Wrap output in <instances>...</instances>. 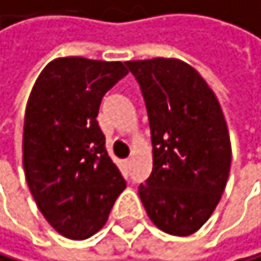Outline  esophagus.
Masks as SVG:
<instances>
[{
	"label": "esophagus",
	"mask_w": 261,
	"mask_h": 261,
	"mask_svg": "<svg viewBox=\"0 0 261 261\" xmlns=\"http://www.w3.org/2000/svg\"><path fill=\"white\" fill-rule=\"evenodd\" d=\"M125 164H126V166H129V164H132V160H129V158H128V160H125Z\"/></svg>",
	"instance_id": "34e87169"
}]
</instances>
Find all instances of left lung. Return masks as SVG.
I'll use <instances>...</instances> for the list:
<instances>
[{"instance_id": "obj_1", "label": "left lung", "mask_w": 261, "mask_h": 261, "mask_svg": "<svg viewBox=\"0 0 261 261\" xmlns=\"http://www.w3.org/2000/svg\"><path fill=\"white\" fill-rule=\"evenodd\" d=\"M145 100L153 167L139 197L160 230L193 235L225 189L232 145L221 105L189 64L175 58L125 62Z\"/></svg>"}]
</instances>
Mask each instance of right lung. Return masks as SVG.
<instances>
[{"label":"right lung","instance_id":"obj_1","mask_svg":"<svg viewBox=\"0 0 261 261\" xmlns=\"http://www.w3.org/2000/svg\"><path fill=\"white\" fill-rule=\"evenodd\" d=\"M126 73L120 61L58 58L28 98L24 177L43 218L68 240L97 233L126 186L97 122L103 95Z\"/></svg>","mask_w":261,"mask_h":261}]
</instances>
